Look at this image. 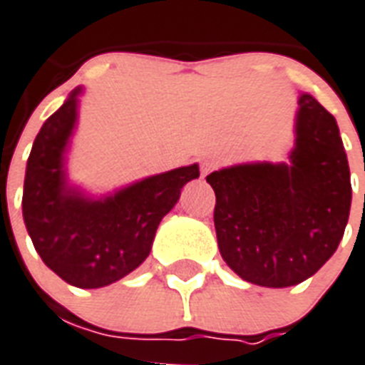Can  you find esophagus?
Instances as JSON below:
<instances>
[{
  "mask_svg": "<svg viewBox=\"0 0 365 365\" xmlns=\"http://www.w3.org/2000/svg\"><path fill=\"white\" fill-rule=\"evenodd\" d=\"M216 168V163L214 160H205L202 165H200V172H202V176H208L212 170Z\"/></svg>",
  "mask_w": 365,
  "mask_h": 365,
  "instance_id": "34e87169",
  "label": "esophagus"
}]
</instances>
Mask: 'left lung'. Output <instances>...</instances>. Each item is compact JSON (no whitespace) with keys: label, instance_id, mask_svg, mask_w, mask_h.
I'll list each match as a JSON object with an SVG mask.
<instances>
[{"label":"left lung","instance_id":"left-lung-1","mask_svg":"<svg viewBox=\"0 0 365 365\" xmlns=\"http://www.w3.org/2000/svg\"><path fill=\"white\" fill-rule=\"evenodd\" d=\"M286 163H244L206 176L223 261L242 280L288 288L334 255L351 212V170L335 117L309 93Z\"/></svg>","mask_w":365,"mask_h":365}]
</instances>
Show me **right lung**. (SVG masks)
<instances>
[{
  "mask_svg": "<svg viewBox=\"0 0 365 365\" xmlns=\"http://www.w3.org/2000/svg\"><path fill=\"white\" fill-rule=\"evenodd\" d=\"M81 87L43 123L26 165L22 216L43 263L76 288H104L140 267L160 220L176 206L199 165L180 166L91 197L70 183L68 149Z\"/></svg>",
  "mask_w": 365,
  "mask_h": 365,
  "instance_id": "right-lung-1",
  "label": "right lung"
}]
</instances>
